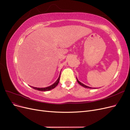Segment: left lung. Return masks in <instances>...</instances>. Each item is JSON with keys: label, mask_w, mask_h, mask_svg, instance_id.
<instances>
[{"label": "left lung", "mask_w": 130, "mask_h": 130, "mask_svg": "<svg viewBox=\"0 0 130 130\" xmlns=\"http://www.w3.org/2000/svg\"><path fill=\"white\" fill-rule=\"evenodd\" d=\"M76 80H77V82H78V84H79L81 86H83V87H85V88H90V89H91V88H92V87H88V86H86L85 85H84V84H82V83H81V82H80L79 81H78V79H77V77H76Z\"/></svg>", "instance_id": "8db88e82"}]
</instances>
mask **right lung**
<instances>
[{"label": "right lung", "instance_id": "1", "mask_svg": "<svg viewBox=\"0 0 130 130\" xmlns=\"http://www.w3.org/2000/svg\"><path fill=\"white\" fill-rule=\"evenodd\" d=\"M60 76H59L58 79L57 80V81L55 82V83L53 85H52L51 86H49V87H45V88H37V87H31V86H30L31 87H32V88L36 89V90H40V91H48V90H52L53 89H54V88H55L57 85H58V82H59V81H60Z\"/></svg>", "mask_w": 130, "mask_h": 130}]
</instances>
